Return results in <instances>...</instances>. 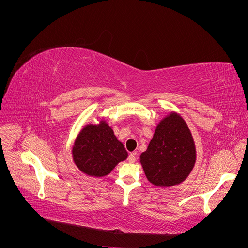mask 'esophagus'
<instances>
[{
    "instance_id": "obj_1",
    "label": "esophagus",
    "mask_w": 248,
    "mask_h": 248,
    "mask_svg": "<svg viewBox=\"0 0 248 248\" xmlns=\"http://www.w3.org/2000/svg\"><path fill=\"white\" fill-rule=\"evenodd\" d=\"M136 154H137L136 152H133V153H130V154H129V156H128V161H129L130 163H133L134 161H136V159H137V158H136Z\"/></svg>"
}]
</instances>
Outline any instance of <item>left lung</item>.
Instances as JSON below:
<instances>
[{
    "mask_svg": "<svg viewBox=\"0 0 248 248\" xmlns=\"http://www.w3.org/2000/svg\"><path fill=\"white\" fill-rule=\"evenodd\" d=\"M196 162V148L184 120L172 112L157 126L153 139L140 155L147 179L156 186L181 183Z\"/></svg>",
    "mask_w": 248,
    "mask_h": 248,
    "instance_id": "1",
    "label": "left lung"
}]
</instances>
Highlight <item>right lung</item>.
<instances>
[{
    "instance_id": "add662e5",
    "label": "right lung",
    "mask_w": 248,
    "mask_h": 248,
    "mask_svg": "<svg viewBox=\"0 0 248 248\" xmlns=\"http://www.w3.org/2000/svg\"><path fill=\"white\" fill-rule=\"evenodd\" d=\"M72 153L78 168L93 177L109 174L118 162L127 157L124 146L104 122L98 126H86L74 142Z\"/></svg>"
}]
</instances>
